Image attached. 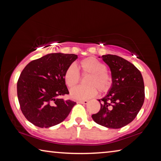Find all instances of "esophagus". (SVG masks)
<instances>
[{
  "label": "esophagus",
  "instance_id": "obj_1",
  "mask_svg": "<svg viewBox=\"0 0 161 161\" xmlns=\"http://www.w3.org/2000/svg\"><path fill=\"white\" fill-rule=\"evenodd\" d=\"M77 102L80 103H84V104H86V103H88V101L87 100H80V101H78Z\"/></svg>",
  "mask_w": 161,
  "mask_h": 161
}]
</instances>
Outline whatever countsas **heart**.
<instances>
[{"instance_id": "obj_1", "label": "heart", "mask_w": 161, "mask_h": 161, "mask_svg": "<svg viewBox=\"0 0 161 161\" xmlns=\"http://www.w3.org/2000/svg\"><path fill=\"white\" fill-rule=\"evenodd\" d=\"M80 66L83 74H89L86 84L88 86H79L71 90L70 94L75 99H86L94 97L97 89L100 92L108 90L111 84V79L106 72L107 68L97 59L89 57L82 59ZM80 80V74L75 64L68 67L64 73V81L69 88H73Z\"/></svg>"}]
</instances>
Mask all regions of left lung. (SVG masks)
<instances>
[{
  "label": "left lung",
  "instance_id": "left-lung-1",
  "mask_svg": "<svg viewBox=\"0 0 161 161\" xmlns=\"http://www.w3.org/2000/svg\"><path fill=\"white\" fill-rule=\"evenodd\" d=\"M102 58L110 67L112 86L103 99L101 108L92 115L97 124L108 129H120L130 123L139 112L145 99L142 75L134 65L117 55Z\"/></svg>",
  "mask_w": 161,
  "mask_h": 161
}]
</instances>
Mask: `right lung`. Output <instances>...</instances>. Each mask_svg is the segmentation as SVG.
<instances>
[{
  "instance_id": "1",
  "label": "right lung",
  "mask_w": 161,
  "mask_h": 161,
  "mask_svg": "<svg viewBox=\"0 0 161 161\" xmlns=\"http://www.w3.org/2000/svg\"><path fill=\"white\" fill-rule=\"evenodd\" d=\"M77 54L51 53L31 61L17 83L22 113L35 126L49 128L63 121L76 102L59 97L69 94L64 73Z\"/></svg>"
}]
</instances>
